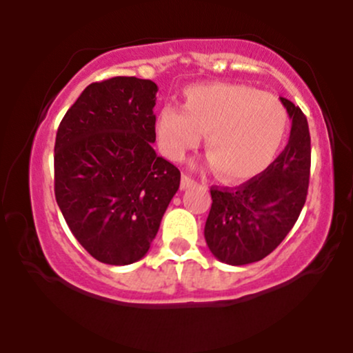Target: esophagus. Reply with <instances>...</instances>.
Instances as JSON below:
<instances>
[{
    "instance_id": "1",
    "label": "esophagus",
    "mask_w": 353,
    "mask_h": 353,
    "mask_svg": "<svg viewBox=\"0 0 353 353\" xmlns=\"http://www.w3.org/2000/svg\"><path fill=\"white\" fill-rule=\"evenodd\" d=\"M192 185H196V181H194L190 176H188V174H184V176L181 177V189L185 190V189L192 188Z\"/></svg>"
}]
</instances>
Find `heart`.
<instances>
[{"mask_svg": "<svg viewBox=\"0 0 353 353\" xmlns=\"http://www.w3.org/2000/svg\"><path fill=\"white\" fill-rule=\"evenodd\" d=\"M287 129L289 114L277 96L237 83L194 84L182 92V109L164 106L156 116L157 143L169 159L182 161L208 134L210 168L228 182L265 172Z\"/></svg>", "mask_w": 353, "mask_h": 353, "instance_id": "b5f03b06", "label": "heart"}]
</instances>
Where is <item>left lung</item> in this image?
I'll return each mask as SVG.
<instances>
[{"label": "left lung", "instance_id": "left-lung-1", "mask_svg": "<svg viewBox=\"0 0 353 353\" xmlns=\"http://www.w3.org/2000/svg\"><path fill=\"white\" fill-rule=\"evenodd\" d=\"M292 119L289 143L261 176L239 188H212L204 237L216 259L229 265L262 261L285 239L305 204L310 176L307 117L281 98Z\"/></svg>", "mask_w": 353, "mask_h": 353}]
</instances>
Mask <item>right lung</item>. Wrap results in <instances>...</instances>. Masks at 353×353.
<instances>
[{"mask_svg":"<svg viewBox=\"0 0 353 353\" xmlns=\"http://www.w3.org/2000/svg\"><path fill=\"white\" fill-rule=\"evenodd\" d=\"M156 92V83L134 76L92 83L58 128L56 202L72 236L103 264L143 259L179 189V169L152 148Z\"/></svg>","mask_w":353,"mask_h":353,"instance_id":"add662e5","label":"right lung"}]
</instances>
